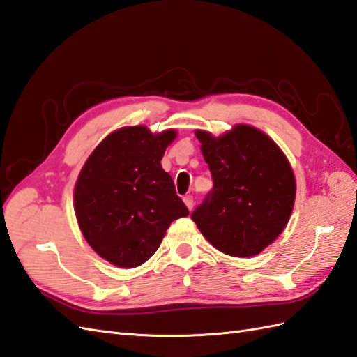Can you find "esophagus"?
I'll list each match as a JSON object with an SVG mask.
<instances>
[{
	"label": "esophagus",
	"instance_id": "esophagus-1",
	"mask_svg": "<svg viewBox=\"0 0 357 357\" xmlns=\"http://www.w3.org/2000/svg\"><path fill=\"white\" fill-rule=\"evenodd\" d=\"M184 204L187 205V208L192 211L193 210V206H195V201H193V196L192 195H187V196H184Z\"/></svg>",
	"mask_w": 357,
	"mask_h": 357
}]
</instances>
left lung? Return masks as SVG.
<instances>
[{
	"label": "left lung",
	"mask_w": 357,
	"mask_h": 357,
	"mask_svg": "<svg viewBox=\"0 0 357 357\" xmlns=\"http://www.w3.org/2000/svg\"><path fill=\"white\" fill-rule=\"evenodd\" d=\"M195 134L214 185L192 213L193 222L223 254H260L281 234L294 210L296 184L286 155L248 124L220 137L206 130Z\"/></svg>",
	"instance_id": "obj_1"
}]
</instances>
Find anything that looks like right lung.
I'll list each match as a JSON object with an SVG mask.
<instances>
[{
  "label": "right lung",
  "mask_w": 357,
  "mask_h": 357,
  "mask_svg": "<svg viewBox=\"0 0 357 357\" xmlns=\"http://www.w3.org/2000/svg\"><path fill=\"white\" fill-rule=\"evenodd\" d=\"M176 138L128 126L89 155L74 187V211L89 246L119 268H137L158 250L170 223L188 216L173 179L161 167Z\"/></svg>",
  "instance_id": "right-lung-1"
}]
</instances>
